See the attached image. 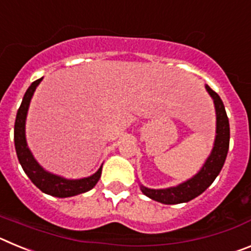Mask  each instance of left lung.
Wrapping results in <instances>:
<instances>
[{"label":"left lung","instance_id":"8db88e82","mask_svg":"<svg viewBox=\"0 0 251 251\" xmlns=\"http://www.w3.org/2000/svg\"><path fill=\"white\" fill-rule=\"evenodd\" d=\"M205 88L214 99L215 110H216V137H215L211 154L206 159L202 168L192 178L179 183L178 186L153 190V188L141 185V191L152 200L166 203V205H176V203L187 202L192 200L202 194L206 188L214 182L225 163L230 143L229 118L226 115L225 106L219 94L215 93L208 85H206Z\"/></svg>","mask_w":251,"mask_h":251}]
</instances>
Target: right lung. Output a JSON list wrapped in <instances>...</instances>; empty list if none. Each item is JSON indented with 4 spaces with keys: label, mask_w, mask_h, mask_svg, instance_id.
Instances as JSON below:
<instances>
[{
    "label": "right lung",
    "mask_w": 251,
    "mask_h": 251,
    "mask_svg": "<svg viewBox=\"0 0 251 251\" xmlns=\"http://www.w3.org/2000/svg\"><path fill=\"white\" fill-rule=\"evenodd\" d=\"M43 80V77H40L37 80L28 86L26 90L22 103L17 110L16 121H15V148H16L17 158H19L20 165L22 166L25 174L27 175L28 178L32 181L37 188L45 194L51 195L55 197H72L75 195L84 194L89 191L97 185V182L100 178L101 175V166L94 175L85 178L80 179H68L64 177L52 175L48 171L44 170L41 166L37 163L36 159L34 158L31 151L27 147L25 136V124L26 117H27L28 105H30L31 98L34 95L40 81Z\"/></svg>",
    "instance_id": "1"
}]
</instances>
